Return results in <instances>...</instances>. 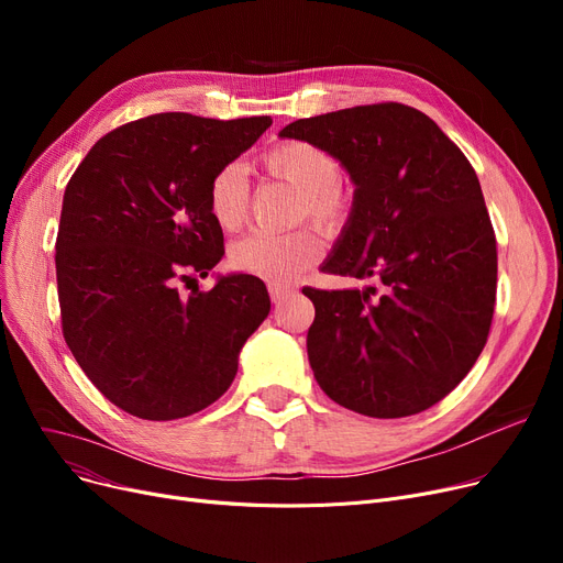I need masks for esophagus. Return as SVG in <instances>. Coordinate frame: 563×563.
Segmentation results:
<instances>
[{
  "instance_id": "esophagus-1",
  "label": "esophagus",
  "mask_w": 563,
  "mask_h": 563,
  "mask_svg": "<svg viewBox=\"0 0 563 563\" xmlns=\"http://www.w3.org/2000/svg\"><path fill=\"white\" fill-rule=\"evenodd\" d=\"M289 294H291V287H289V285H278V283H272V285H269V297H272L274 303L285 301V299L289 297Z\"/></svg>"
}]
</instances>
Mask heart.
Returning <instances> with one entry per match:
<instances>
[{
    "mask_svg": "<svg viewBox=\"0 0 563 563\" xmlns=\"http://www.w3.org/2000/svg\"><path fill=\"white\" fill-rule=\"evenodd\" d=\"M264 168L299 194L297 217L335 230L346 219V198L340 187L342 168L333 155L306 141H285L262 157ZM251 187L240 162L221 166L207 189L210 214L221 230L242 228L249 217ZM321 255V240L310 228L287 234L251 232L230 246L234 269L269 283L299 276Z\"/></svg>",
    "mask_w": 563,
    "mask_h": 563,
    "instance_id": "obj_1",
    "label": "heart"
}]
</instances>
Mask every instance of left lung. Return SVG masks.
<instances>
[{
    "instance_id": "obj_1",
    "label": "left lung",
    "mask_w": 563,
    "mask_h": 563,
    "mask_svg": "<svg viewBox=\"0 0 563 563\" xmlns=\"http://www.w3.org/2000/svg\"><path fill=\"white\" fill-rule=\"evenodd\" d=\"M278 136L327 151L356 187L323 272L383 285L376 299V287L303 289L319 388L367 418L427 410L490 331L497 249L475 168L427 113L397 102L301 118Z\"/></svg>"
}]
</instances>
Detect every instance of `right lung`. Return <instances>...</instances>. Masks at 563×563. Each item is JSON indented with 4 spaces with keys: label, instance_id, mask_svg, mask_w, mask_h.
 <instances>
[{
    "label": "right lung",
    "instance_id": "right-lung-1",
    "mask_svg": "<svg viewBox=\"0 0 563 563\" xmlns=\"http://www.w3.org/2000/svg\"><path fill=\"white\" fill-rule=\"evenodd\" d=\"M272 125L155 113L102 136L64 194L56 285L64 338L93 386L130 416L166 422L214 404L272 310L249 274L180 294L223 257L212 175Z\"/></svg>",
    "mask_w": 563,
    "mask_h": 563
}]
</instances>
